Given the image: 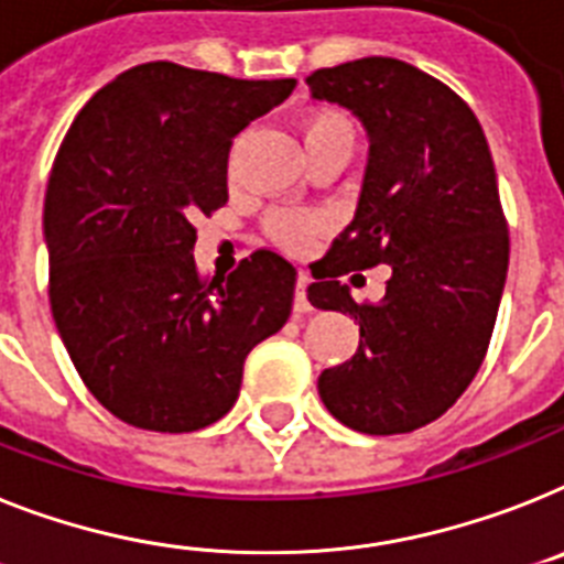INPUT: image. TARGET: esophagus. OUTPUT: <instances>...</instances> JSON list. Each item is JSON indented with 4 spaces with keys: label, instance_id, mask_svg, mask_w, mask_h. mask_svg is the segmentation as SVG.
Here are the masks:
<instances>
[{
    "label": "esophagus",
    "instance_id": "1",
    "mask_svg": "<svg viewBox=\"0 0 564 564\" xmlns=\"http://www.w3.org/2000/svg\"><path fill=\"white\" fill-rule=\"evenodd\" d=\"M306 286H310V278H306V274H301V278H297V286H295V312L297 315H304V312L312 310L310 297H306Z\"/></svg>",
    "mask_w": 564,
    "mask_h": 564
}]
</instances>
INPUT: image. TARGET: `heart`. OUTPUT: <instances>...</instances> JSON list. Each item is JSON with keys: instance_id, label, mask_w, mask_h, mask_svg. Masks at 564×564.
Here are the masks:
<instances>
[{"instance_id": "heart-1", "label": "heart", "mask_w": 564, "mask_h": 564, "mask_svg": "<svg viewBox=\"0 0 564 564\" xmlns=\"http://www.w3.org/2000/svg\"><path fill=\"white\" fill-rule=\"evenodd\" d=\"M301 134L306 151H321L329 145H347L352 149L355 129L349 117L338 108H312L301 117ZM324 220L312 212H274L267 220L269 238L286 249V252H306L318 240Z\"/></svg>"}]
</instances>
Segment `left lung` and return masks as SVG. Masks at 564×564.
I'll use <instances>...</instances> for the list:
<instances>
[{
    "label": "left lung",
    "mask_w": 564,
    "mask_h": 564,
    "mask_svg": "<svg viewBox=\"0 0 564 564\" xmlns=\"http://www.w3.org/2000/svg\"><path fill=\"white\" fill-rule=\"evenodd\" d=\"M306 85L370 137L352 224L306 290L361 324L352 358L321 372V401L358 433H413L456 404L494 335L510 258L494 158L465 99L415 65L364 56ZM378 262L393 269L386 297L355 305L337 278Z\"/></svg>",
    "instance_id": "1"
}]
</instances>
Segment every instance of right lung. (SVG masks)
<instances>
[{
	"label": "right lung",
	"mask_w": 564,
	"mask_h": 564,
	"mask_svg": "<svg viewBox=\"0 0 564 564\" xmlns=\"http://www.w3.org/2000/svg\"><path fill=\"white\" fill-rule=\"evenodd\" d=\"M292 88L137 65L85 102L56 151L42 217L51 312L83 384L131 427L224 419L246 355L290 318V260L258 249L209 281L192 220L226 206L231 140Z\"/></svg>",
	"instance_id": "right-lung-1"
}]
</instances>
